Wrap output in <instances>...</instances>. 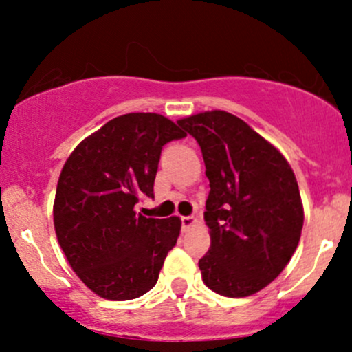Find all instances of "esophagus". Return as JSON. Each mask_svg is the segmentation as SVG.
Wrapping results in <instances>:
<instances>
[{"instance_id": "obj_1", "label": "esophagus", "mask_w": 352, "mask_h": 352, "mask_svg": "<svg viewBox=\"0 0 352 352\" xmlns=\"http://www.w3.org/2000/svg\"><path fill=\"white\" fill-rule=\"evenodd\" d=\"M197 223V218L194 216H182V228L189 230L190 226H194Z\"/></svg>"}]
</instances>
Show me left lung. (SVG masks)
<instances>
[{"instance_id":"left-lung-1","label":"left lung","mask_w":352,"mask_h":352,"mask_svg":"<svg viewBox=\"0 0 352 352\" xmlns=\"http://www.w3.org/2000/svg\"><path fill=\"white\" fill-rule=\"evenodd\" d=\"M201 146L209 179L204 219L211 247L199 261L214 293L243 298L274 281L296 250L303 204L286 158L225 110L179 120Z\"/></svg>"}]
</instances>
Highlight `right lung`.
I'll use <instances>...</instances> for the list:
<instances>
[{"instance_id": "right-lung-1", "label": "right lung", "mask_w": 352, "mask_h": 352, "mask_svg": "<svg viewBox=\"0 0 352 352\" xmlns=\"http://www.w3.org/2000/svg\"><path fill=\"white\" fill-rule=\"evenodd\" d=\"M186 136L160 113H126L66 160L54 199L56 235L73 271L98 296L133 300L158 281L180 219L144 218L134 206L153 197L162 148Z\"/></svg>"}]
</instances>
